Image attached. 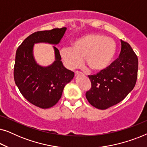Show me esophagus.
Returning a JSON list of instances; mask_svg holds the SVG:
<instances>
[{"label": "esophagus", "instance_id": "1", "mask_svg": "<svg viewBox=\"0 0 147 147\" xmlns=\"http://www.w3.org/2000/svg\"><path fill=\"white\" fill-rule=\"evenodd\" d=\"M80 75H82V74L81 73V72L78 71H75V76H80Z\"/></svg>", "mask_w": 147, "mask_h": 147}]
</instances>
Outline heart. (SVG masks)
Listing matches in <instances>:
<instances>
[{
  "label": "heart",
  "instance_id": "b5f03b06",
  "mask_svg": "<svg viewBox=\"0 0 147 147\" xmlns=\"http://www.w3.org/2000/svg\"><path fill=\"white\" fill-rule=\"evenodd\" d=\"M116 43L111 37L90 34L78 38L71 47L61 50V57L68 69L77 68L82 63L94 73L104 71L113 61L116 53Z\"/></svg>",
  "mask_w": 147,
  "mask_h": 147
}]
</instances>
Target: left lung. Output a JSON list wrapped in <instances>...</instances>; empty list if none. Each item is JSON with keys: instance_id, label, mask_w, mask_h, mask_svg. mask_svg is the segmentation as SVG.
<instances>
[{"instance_id": "left-lung-1", "label": "left lung", "mask_w": 147, "mask_h": 147, "mask_svg": "<svg viewBox=\"0 0 147 147\" xmlns=\"http://www.w3.org/2000/svg\"><path fill=\"white\" fill-rule=\"evenodd\" d=\"M120 41L119 57L104 71L88 76L92 87L86 93V97L98 109L105 110L119 103L136 84L138 57L129 44L122 40Z\"/></svg>"}]
</instances>
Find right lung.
I'll list each match as a JSON object with an SVG mask.
<instances>
[{
  "label": "right lung",
  "instance_id": "add662e5",
  "mask_svg": "<svg viewBox=\"0 0 147 147\" xmlns=\"http://www.w3.org/2000/svg\"><path fill=\"white\" fill-rule=\"evenodd\" d=\"M66 27L35 32L24 40L16 52L14 79L26 100L41 108L55 105L61 97L66 84L71 82L74 73L64 67L58 49L53 46L55 61L43 67L37 64L33 55L35 43L58 45L65 33Z\"/></svg>",
  "mask_w": 147,
  "mask_h": 147
}]
</instances>
